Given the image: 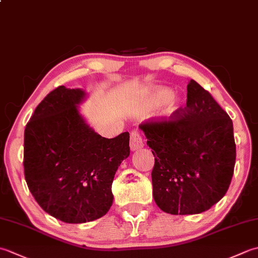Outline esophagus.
I'll use <instances>...</instances> for the list:
<instances>
[{
    "instance_id": "obj_1",
    "label": "esophagus",
    "mask_w": 258,
    "mask_h": 258,
    "mask_svg": "<svg viewBox=\"0 0 258 258\" xmlns=\"http://www.w3.org/2000/svg\"><path fill=\"white\" fill-rule=\"evenodd\" d=\"M144 146V142L143 139H142V136L139 132H136V131H133L132 133H131V140H130V147H131V151H138L141 150L142 147Z\"/></svg>"
}]
</instances>
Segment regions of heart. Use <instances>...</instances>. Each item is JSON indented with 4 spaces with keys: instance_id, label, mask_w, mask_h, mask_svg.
<instances>
[{
    "instance_id": "obj_1",
    "label": "heart",
    "mask_w": 258,
    "mask_h": 258,
    "mask_svg": "<svg viewBox=\"0 0 258 258\" xmlns=\"http://www.w3.org/2000/svg\"><path fill=\"white\" fill-rule=\"evenodd\" d=\"M173 91L166 86H155L150 92V101L154 105L165 104V107L162 111V116L165 118H171L176 115L182 109V102L178 98L172 97Z\"/></svg>"
}]
</instances>
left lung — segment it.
<instances>
[{
  "label": "left lung",
  "instance_id": "left-lung-1",
  "mask_svg": "<svg viewBox=\"0 0 258 258\" xmlns=\"http://www.w3.org/2000/svg\"><path fill=\"white\" fill-rule=\"evenodd\" d=\"M140 128L155 157L153 197L163 212L200 214L223 199L236 160L233 122L197 82L189 81L176 116Z\"/></svg>",
  "mask_w": 258,
  "mask_h": 258
}]
</instances>
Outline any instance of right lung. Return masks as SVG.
<instances>
[{
	"label": "right lung",
	"mask_w": 258,
	"mask_h": 258,
	"mask_svg": "<svg viewBox=\"0 0 258 258\" xmlns=\"http://www.w3.org/2000/svg\"><path fill=\"white\" fill-rule=\"evenodd\" d=\"M87 93L58 86L44 97L24 131V175L43 211L64 223L105 215L112 183L130 155V134L102 138L80 112Z\"/></svg>",
	"instance_id": "obj_1"
}]
</instances>
